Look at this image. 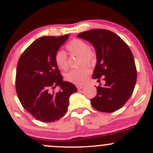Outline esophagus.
I'll list each match as a JSON object with an SVG mask.
<instances>
[{"label":"esophagus","mask_w":153,"mask_h":153,"mask_svg":"<svg viewBox=\"0 0 153 153\" xmlns=\"http://www.w3.org/2000/svg\"><path fill=\"white\" fill-rule=\"evenodd\" d=\"M76 87H77V88H78V90H80V89H82V88H83V85H77Z\"/></svg>","instance_id":"esophagus-1"}]
</instances>
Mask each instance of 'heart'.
Segmentation results:
<instances>
[{"mask_svg":"<svg viewBox=\"0 0 153 153\" xmlns=\"http://www.w3.org/2000/svg\"><path fill=\"white\" fill-rule=\"evenodd\" d=\"M67 50L71 55H79L78 65H92L96 59V52L89 47L86 42L80 39L72 40L66 46ZM54 62L62 71H67L69 67L68 57L65 52L58 51L54 55ZM89 73L88 69L85 66L75 68L65 75V79L68 82L74 84H82L86 80Z\"/></svg>","mask_w":153,"mask_h":153,"instance_id":"1","label":"heart"}]
</instances>
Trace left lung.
<instances>
[{
	"label": "left lung",
	"mask_w": 153,
	"mask_h": 153,
	"mask_svg": "<svg viewBox=\"0 0 153 153\" xmlns=\"http://www.w3.org/2000/svg\"><path fill=\"white\" fill-rule=\"evenodd\" d=\"M78 37L89 42L96 52L92 78L105 84L96 87L97 94L91 100L96 110L106 113L117 111L125 104L134 91L137 69L128 45L117 34L96 29L80 33Z\"/></svg>",
	"instance_id": "8db88e82"
}]
</instances>
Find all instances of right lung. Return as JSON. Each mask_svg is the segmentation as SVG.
I'll use <instances>...</instances> for the list:
<instances>
[{
  "instance_id": "right-lung-1",
  "label": "right lung",
  "mask_w": 153,
  "mask_h": 153,
  "mask_svg": "<svg viewBox=\"0 0 153 153\" xmlns=\"http://www.w3.org/2000/svg\"><path fill=\"white\" fill-rule=\"evenodd\" d=\"M69 34L43 36L35 40L21 55L16 68V90L19 101L35 119L53 122L66 114L69 99L77 88L63 81L54 55ZM57 86L59 92L51 91Z\"/></svg>"
}]
</instances>
